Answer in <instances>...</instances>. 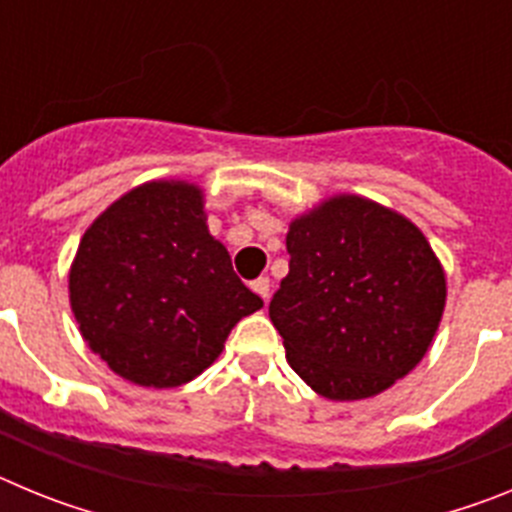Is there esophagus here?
I'll list each match as a JSON object with an SVG mask.
<instances>
[{
  "label": "esophagus",
  "instance_id": "esophagus-1",
  "mask_svg": "<svg viewBox=\"0 0 512 512\" xmlns=\"http://www.w3.org/2000/svg\"><path fill=\"white\" fill-rule=\"evenodd\" d=\"M251 289H253V292H256V295L261 297V300L269 302V289H271L269 277H259V279H256V282H251Z\"/></svg>",
  "mask_w": 512,
  "mask_h": 512
}]
</instances>
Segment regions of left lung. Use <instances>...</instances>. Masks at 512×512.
<instances>
[{
  "label": "left lung",
  "mask_w": 512,
  "mask_h": 512,
  "mask_svg": "<svg viewBox=\"0 0 512 512\" xmlns=\"http://www.w3.org/2000/svg\"><path fill=\"white\" fill-rule=\"evenodd\" d=\"M287 253L269 318L312 390L364 400L413 372L441 323L446 274L408 217L338 194L289 223Z\"/></svg>",
  "instance_id": "8db88e82"
}]
</instances>
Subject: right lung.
<instances>
[{"label":"right lung","instance_id":"add662e5","mask_svg":"<svg viewBox=\"0 0 512 512\" xmlns=\"http://www.w3.org/2000/svg\"><path fill=\"white\" fill-rule=\"evenodd\" d=\"M71 310L94 354L140 387H179L220 356L264 300L207 230L197 184L148 182L87 228L69 271Z\"/></svg>","mask_w":512,"mask_h":512}]
</instances>
